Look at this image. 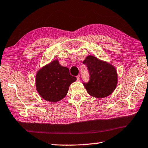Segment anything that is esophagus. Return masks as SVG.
<instances>
[{"label":"esophagus","instance_id":"1","mask_svg":"<svg viewBox=\"0 0 148 148\" xmlns=\"http://www.w3.org/2000/svg\"><path fill=\"white\" fill-rule=\"evenodd\" d=\"M76 78H77V80H80V75H78V76H77V77H76Z\"/></svg>","mask_w":148,"mask_h":148}]
</instances>
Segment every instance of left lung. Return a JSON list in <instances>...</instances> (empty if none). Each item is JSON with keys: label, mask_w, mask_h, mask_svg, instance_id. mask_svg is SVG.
Wrapping results in <instances>:
<instances>
[{"label": "left lung", "mask_w": 148, "mask_h": 148, "mask_svg": "<svg viewBox=\"0 0 148 148\" xmlns=\"http://www.w3.org/2000/svg\"><path fill=\"white\" fill-rule=\"evenodd\" d=\"M90 73L88 83L84 86L91 96L102 98L110 96L118 84V73L115 66L97 57L88 55L83 61Z\"/></svg>", "instance_id": "1"}]
</instances>
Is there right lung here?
<instances>
[{
	"label": "right lung",
	"instance_id": "obj_1",
	"mask_svg": "<svg viewBox=\"0 0 148 148\" xmlns=\"http://www.w3.org/2000/svg\"><path fill=\"white\" fill-rule=\"evenodd\" d=\"M76 80L67 67L54 60L37 71L35 82L37 92L44 100L57 102L66 96L70 84Z\"/></svg>",
	"mask_w": 148,
	"mask_h": 148
}]
</instances>
